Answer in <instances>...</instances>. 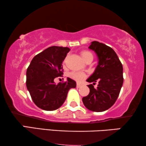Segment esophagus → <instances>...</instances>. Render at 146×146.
Wrapping results in <instances>:
<instances>
[{"instance_id":"obj_1","label":"esophagus","mask_w":146,"mask_h":146,"mask_svg":"<svg viewBox=\"0 0 146 146\" xmlns=\"http://www.w3.org/2000/svg\"><path fill=\"white\" fill-rule=\"evenodd\" d=\"M82 86V84H80V83H78H78L76 84V86H77L78 88L80 87V86Z\"/></svg>"}]
</instances>
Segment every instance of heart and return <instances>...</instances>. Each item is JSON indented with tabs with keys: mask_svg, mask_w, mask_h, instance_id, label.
<instances>
[{
	"mask_svg": "<svg viewBox=\"0 0 146 146\" xmlns=\"http://www.w3.org/2000/svg\"><path fill=\"white\" fill-rule=\"evenodd\" d=\"M81 55L82 57L84 60L85 62L88 59H92L93 60V54H92L88 50H83L81 52ZM70 76L73 79L76 80L77 81H81L82 80L86 77V75L83 72H74L71 73Z\"/></svg>",
	"mask_w": 146,
	"mask_h": 146,
	"instance_id": "heart-1",
	"label": "heart"
}]
</instances>
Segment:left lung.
<instances>
[{
	"label": "left lung",
	"mask_w": 146,
	"mask_h": 146,
	"mask_svg": "<svg viewBox=\"0 0 146 146\" xmlns=\"http://www.w3.org/2000/svg\"><path fill=\"white\" fill-rule=\"evenodd\" d=\"M89 48L96 54L98 64L86 81L94 85L98 81L99 85L96 89L94 85H88L90 93L83 97L82 102L90 110L100 112L112 106L118 97L123 82V66L116 53L108 46L93 41Z\"/></svg>",
	"instance_id": "1"
}]
</instances>
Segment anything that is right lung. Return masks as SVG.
<instances>
[{
	"label": "right lung",
	"mask_w": 146,
	"mask_h": 146,
	"mask_svg": "<svg viewBox=\"0 0 146 146\" xmlns=\"http://www.w3.org/2000/svg\"><path fill=\"white\" fill-rule=\"evenodd\" d=\"M70 49L51 46L36 55L27 70V87L34 103L40 108L52 111L66 99L69 90L76 83L70 78L56 84L54 80L63 74L62 62Z\"/></svg>",
	"instance_id": "obj_1"
}]
</instances>
